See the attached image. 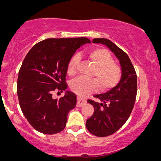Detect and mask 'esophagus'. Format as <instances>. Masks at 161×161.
<instances>
[{"label":"esophagus","mask_w":161,"mask_h":161,"mask_svg":"<svg viewBox=\"0 0 161 161\" xmlns=\"http://www.w3.org/2000/svg\"><path fill=\"white\" fill-rule=\"evenodd\" d=\"M86 103V100H84V99H82L81 97H78L77 98V107L80 108V107L83 106Z\"/></svg>","instance_id":"1"}]
</instances>
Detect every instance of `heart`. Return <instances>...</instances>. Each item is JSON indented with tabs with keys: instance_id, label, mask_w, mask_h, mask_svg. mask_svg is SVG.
Wrapping results in <instances>:
<instances>
[{
	"instance_id": "b5f03b06",
	"label": "heart",
	"mask_w": 161,
	"mask_h": 161,
	"mask_svg": "<svg viewBox=\"0 0 161 161\" xmlns=\"http://www.w3.org/2000/svg\"><path fill=\"white\" fill-rule=\"evenodd\" d=\"M89 59L95 66L92 77H79L71 82V90L84 97L97 90L100 86V90L108 91L115 88L122 79V69L118 64L114 62V58L109 50L104 48H96L88 52ZM78 56L75 55L69 61L67 72L69 75L74 76L77 73Z\"/></svg>"
}]
</instances>
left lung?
I'll return each instance as SVG.
<instances>
[{"instance_id": "obj_1", "label": "left lung", "mask_w": 161, "mask_h": 161, "mask_svg": "<svg viewBox=\"0 0 161 161\" xmlns=\"http://www.w3.org/2000/svg\"><path fill=\"white\" fill-rule=\"evenodd\" d=\"M92 42L106 45L118 58L122 69V79L115 88L94 96L100 102L87 100L93 106L94 113L87 119L86 129L94 136L106 137L116 132L129 119L137 94V75L127 53L111 40L98 38Z\"/></svg>"}]
</instances>
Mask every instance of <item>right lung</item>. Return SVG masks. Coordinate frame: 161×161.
<instances>
[{"label": "right lung", "instance_id": "obj_1", "mask_svg": "<svg viewBox=\"0 0 161 161\" xmlns=\"http://www.w3.org/2000/svg\"><path fill=\"white\" fill-rule=\"evenodd\" d=\"M86 43L91 42L86 37L46 39L25 56L19 71L17 93L24 116L36 131L53 135L65 128L68 114L76 105V95L66 91L59 100L52 95L68 88L69 61Z\"/></svg>", "mask_w": 161, "mask_h": 161}]
</instances>
